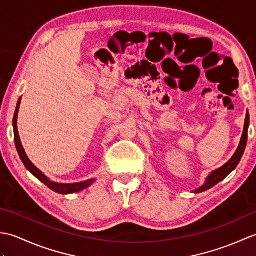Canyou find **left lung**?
I'll return each mask as SVG.
<instances>
[{
  "label": "left lung",
  "instance_id": "obj_1",
  "mask_svg": "<svg viewBox=\"0 0 256 256\" xmlns=\"http://www.w3.org/2000/svg\"><path fill=\"white\" fill-rule=\"evenodd\" d=\"M248 125H250V116L248 113L246 116V122H244V128H243V134H242V138L240 140V144H238V148H236L234 155H233L231 157V160L228 162H226L224 166H221L220 168H218V170H216L211 174H209V176L206 178V182L202 186H200L199 188L194 190L192 192L200 194V192H206V190H208L214 186H216V184H219L221 180H224V179L228 175H229L231 172L236 170V166L238 165V162H240L242 156L244 154V150H246V148Z\"/></svg>",
  "mask_w": 256,
  "mask_h": 256
}]
</instances>
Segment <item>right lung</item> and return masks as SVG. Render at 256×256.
<instances>
[{
    "instance_id": "add662e5",
    "label": "right lung",
    "mask_w": 256,
    "mask_h": 256,
    "mask_svg": "<svg viewBox=\"0 0 256 256\" xmlns=\"http://www.w3.org/2000/svg\"><path fill=\"white\" fill-rule=\"evenodd\" d=\"M20 99H22V98H20V100L18 102V106H16V110H15V114H14V118H13L14 142H15L16 150H18V153L20 155V158L22 162H23V164L26 167V170L30 172L32 175H34L38 179V180L42 182V184H45L48 188L52 190V192L62 194H69L79 192H81V190L90 187L91 184L96 182L94 178H91V179H88V180H84V182H74V184L56 182L50 180V179L48 178L44 172L38 170V168L30 160V158L27 157V155L25 153L23 145H22L20 135H18V116Z\"/></svg>"
}]
</instances>
